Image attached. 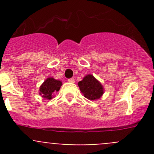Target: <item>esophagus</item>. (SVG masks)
Listing matches in <instances>:
<instances>
[{"instance_id":"obj_1","label":"esophagus","mask_w":154,"mask_h":154,"mask_svg":"<svg viewBox=\"0 0 154 154\" xmlns=\"http://www.w3.org/2000/svg\"><path fill=\"white\" fill-rule=\"evenodd\" d=\"M68 81L69 82V83H74V82H75V79H74V77H72V78L68 79Z\"/></svg>"}]
</instances>
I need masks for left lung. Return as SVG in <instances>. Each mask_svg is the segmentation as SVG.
<instances>
[{"instance_id": "8db88e82", "label": "left lung", "mask_w": 154, "mask_h": 154, "mask_svg": "<svg viewBox=\"0 0 154 154\" xmlns=\"http://www.w3.org/2000/svg\"><path fill=\"white\" fill-rule=\"evenodd\" d=\"M78 86L84 97L89 100H97L103 94L102 85L91 74L86 76L82 81L79 82Z\"/></svg>"}]
</instances>
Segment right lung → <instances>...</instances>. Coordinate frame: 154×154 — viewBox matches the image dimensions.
Segmentation results:
<instances>
[{"label": "right lung", "instance_id": "add662e5", "mask_svg": "<svg viewBox=\"0 0 154 154\" xmlns=\"http://www.w3.org/2000/svg\"><path fill=\"white\" fill-rule=\"evenodd\" d=\"M61 86V81L55 80L53 77H50V78L46 79L45 81L40 86L39 94H42L43 97L50 100L52 98L53 94L60 90Z\"/></svg>", "mask_w": 154, "mask_h": 154}]
</instances>
